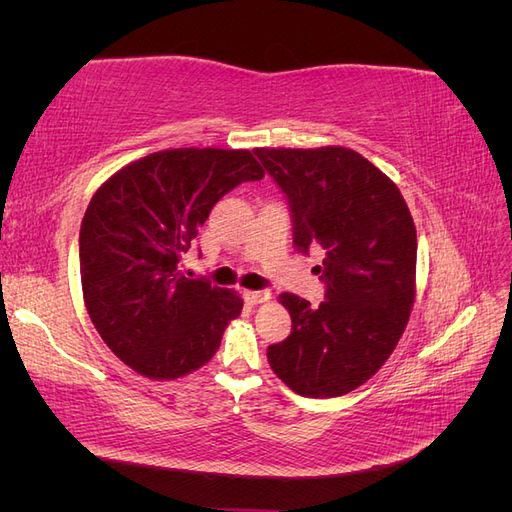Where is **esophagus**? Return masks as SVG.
<instances>
[{
    "mask_svg": "<svg viewBox=\"0 0 512 512\" xmlns=\"http://www.w3.org/2000/svg\"><path fill=\"white\" fill-rule=\"evenodd\" d=\"M243 297L250 305H260V303H265V301L271 299V292H267V290H245Z\"/></svg>",
    "mask_w": 512,
    "mask_h": 512,
    "instance_id": "34e87169",
    "label": "esophagus"
}]
</instances>
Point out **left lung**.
<instances>
[{
	"mask_svg": "<svg viewBox=\"0 0 512 512\" xmlns=\"http://www.w3.org/2000/svg\"><path fill=\"white\" fill-rule=\"evenodd\" d=\"M288 198L294 247H322L318 307L280 294L292 333L267 350L275 376L303 397L359 389L404 333L416 292V228L397 185L346 147L254 149Z\"/></svg>",
	"mask_w": 512,
	"mask_h": 512,
	"instance_id": "8db88e82",
	"label": "left lung"
}]
</instances>
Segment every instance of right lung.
<instances>
[{
	"label": "right lung",
	"instance_id": "add662e5",
	"mask_svg": "<svg viewBox=\"0 0 512 512\" xmlns=\"http://www.w3.org/2000/svg\"><path fill=\"white\" fill-rule=\"evenodd\" d=\"M265 170L247 149H164L123 166L91 198L79 235L96 331L136 374L175 380L218 352L243 299L179 271L213 205Z\"/></svg>",
	"mask_w": 512,
	"mask_h": 512
}]
</instances>
